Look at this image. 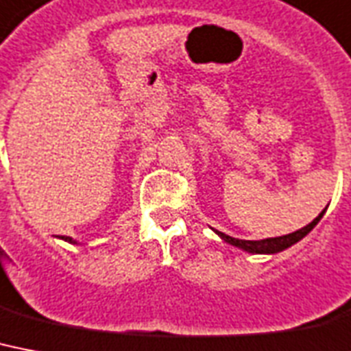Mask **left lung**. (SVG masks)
<instances>
[{
	"mask_svg": "<svg viewBox=\"0 0 351 351\" xmlns=\"http://www.w3.org/2000/svg\"><path fill=\"white\" fill-rule=\"evenodd\" d=\"M324 210L317 216V218H315L314 221H312V223L306 225V227L295 230V232H290V234L279 236V238H267V240L252 241V240H238V238H232V236L223 234V232H220V230H216V234L220 236V238H223L227 243L234 245V247H240V249L247 250V252H252V254H274V252L289 249L290 245H294V243H298L299 240H303L304 236L308 234L310 230L314 229L315 225L319 223V220L323 218Z\"/></svg>",
	"mask_w": 351,
	"mask_h": 351,
	"instance_id": "1",
	"label": "left lung"
}]
</instances>
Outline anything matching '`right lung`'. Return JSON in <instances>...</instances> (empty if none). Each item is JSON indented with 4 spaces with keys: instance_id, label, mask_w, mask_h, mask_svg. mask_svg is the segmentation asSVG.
Returning <instances> with one entry per match:
<instances>
[{
    "instance_id": "obj_1",
    "label": "right lung",
    "mask_w": 351,
    "mask_h": 351,
    "mask_svg": "<svg viewBox=\"0 0 351 351\" xmlns=\"http://www.w3.org/2000/svg\"><path fill=\"white\" fill-rule=\"evenodd\" d=\"M62 240H66V241H70V243H72V238H68V236H62Z\"/></svg>"
}]
</instances>
